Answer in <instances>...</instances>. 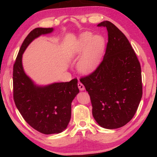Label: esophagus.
<instances>
[{
	"mask_svg": "<svg viewBox=\"0 0 157 157\" xmlns=\"http://www.w3.org/2000/svg\"><path fill=\"white\" fill-rule=\"evenodd\" d=\"M78 88L81 90V91H84V90L85 89V87H84V86L83 85V84L81 82H78Z\"/></svg>",
	"mask_w": 157,
	"mask_h": 157,
	"instance_id": "34e87169",
	"label": "esophagus"
}]
</instances>
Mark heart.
<instances>
[{
    "label": "heart",
    "instance_id": "1",
    "mask_svg": "<svg viewBox=\"0 0 157 157\" xmlns=\"http://www.w3.org/2000/svg\"><path fill=\"white\" fill-rule=\"evenodd\" d=\"M105 41L102 36H94L91 33L81 34L72 50V57L78 58L84 52L78 64L81 73H91L96 68L104 51Z\"/></svg>",
    "mask_w": 157,
    "mask_h": 157
}]
</instances>
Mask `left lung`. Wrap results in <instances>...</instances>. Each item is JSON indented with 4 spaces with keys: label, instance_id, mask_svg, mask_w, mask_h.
Wrapping results in <instances>:
<instances>
[{
    "label": "left lung",
    "instance_id": "left-lung-1",
    "mask_svg": "<svg viewBox=\"0 0 157 157\" xmlns=\"http://www.w3.org/2000/svg\"><path fill=\"white\" fill-rule=\"evenodd\" d=\"M98 26L107 30L104 57L79 80L89 94L95 120L104 128L117 129L136 112L143 94L141 68L128 39L115 25L105 21Z\"/></svg>",
    "mask_w": 157,
    "mask_h": 157
}]
</instances>
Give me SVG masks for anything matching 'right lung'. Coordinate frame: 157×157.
<instances>
[{"instance_id": "right-lung-1", "label": "right lung", "mask_w": 157, "mask_h": 157, "mask_svg": "<svg viewBox=\"0 0 157 157\" xmlns=\"http://www.w3.org/2000/svg\"><path fill=\"white\" fill-rule=\"evenodd\" d=\"M52 28H36L26 36L20 48L13 67V98L24 120L44 134H58L67 127L71 117V102L79 93L78 79L40 87L25 75L22 55L26 48L41 34L51 33Z\"/></svg>"}]
</instances>
